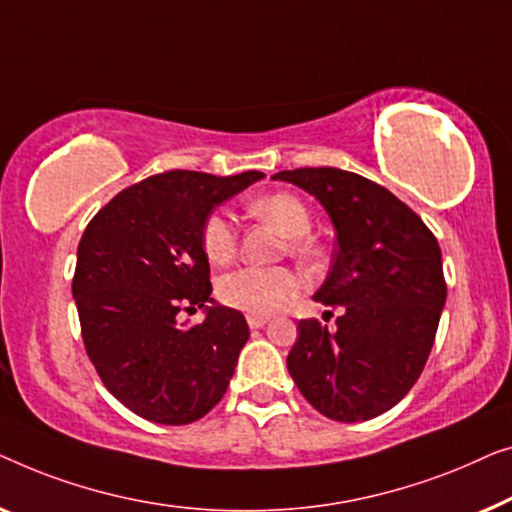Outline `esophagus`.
Instances as JSON below:
<instances>
[{
	"label": "esophagus",
	"instance_id": "obj_1",
	"mask_svg": "<svg viewBox=\"0 0 512 512\" xmlns=\"http://www.w3.org/2000/svg\"><path fill=\"white\" fill-rule=\"evenodd\" d=\"M248 325H250V329H259V327H264L266 322H269V318H266V315H253V313H248Z\"/></svg>",
	"mask_w": 512,
	"mask_h": 512
}]
</instances>
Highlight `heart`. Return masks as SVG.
<instances>
[{
	"label": "heart",
	"instance_id": "heart-1",
	"mask_svg": "<svg viewBox=\"0 0 512 512\" xmlns=\"http://www.w3.org/2000/svg\"><path fill=\"white\" fill-rule=\"evenodd\" d=\"M250 213L271 222L287 239H301L311 229V213L306 204L287 192L257 199L255 204H250ZM201 248L213 264H225L232 259L236 250V232L227 215H208L204 229H201ZM292 250L301 253L304 246L299 241H292ZM299 287L301 280L297 273L283 269V266H271V269L243 266L220 280L218 297L222 304L239 308L243 313L273 315L283 311L297 297Z\"/></svg>",
	"mask_w": 512,
	"mask_h": 512
}]
</instances>
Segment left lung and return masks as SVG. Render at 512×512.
Segmentation results:
<instances>
[{
	"mask_svg": "<svg viewBox=\"0 0 512 512\" xmlns=\"http://www.w3.org/2000/svg\"><path fill=\"white\" fill-rule=\"evenodd\" d=\"M325 208L336 232L315 301L341 306L336 327L301 320L287 371L336 422L371 420L406 397L427 364L448 297L436 236L390 190L352 171H280Z\"/></svg>",
	"mask_w": 512,
	"mask_h": 512,
	"instance_id": "obj_1",
	"label": "left lung"
}]
</instances>
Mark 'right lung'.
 I'll use <instances>...</instances> for the list:
<instances>
[{
    "label": "right lung",
    "instance_id": "1",
    "mask_svg": "<svg viewBox=\"0 0 512 512\" xmlns=\"http://www.w3.org/2000/svg\"><path fill=\"white\" fill-rule=\"evenodd\" d=\"M262 178L167 171L115 194L85 227L71 285L85 350L106 390L143 420L190 424L225 397L250 329L211 299L201 229ZM181 307H204L205 322L178 326Z\"/></svg>",
    "mask_w": 512,
    "mask_h": 512
}]
</instances>
